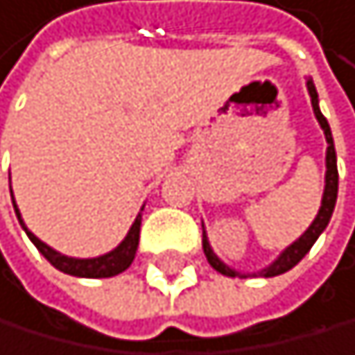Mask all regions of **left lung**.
<instances>
[{
    "instance_id": "8db88e82",
    "label": "left lung",
    "mask_w": 355,
    "mask_h": 355,
    "mask_svg": "<svg viewBox=\"0 0 355 355\" xmlns=\"http://www.w3.org/2000/svg\"><path fill=\"white\" fill-rule=\"evenodd\" d=\"M306 88H308V94H311V104H313V113L317 117V122H320L322 131H324V138H327V174H324V195H322V206L317 210L313 224L308 226V229L299 236L295 242H292L290 247H286L281 251L279 256H276V261L270 263L267 267H263L261 272H256L254 276H265V279H270V276H279L283 272L292 270L302 258L311 251V247L315 245V240L322 236V231L327 229L329 222H331V215H333V208H336V199H338V158H336V145H333V135H331V126L327 122V117L322 115L320 110V97H317V90H315V83L313 79H306ZM204 254L208 258V263L213 265V270H217L224 276H240V279H247L249 274H242L238 270H233L229 267L224 261L217 258V254L210 247V242L206 238V231H204Z\"/></svg>"
}]
</instances>
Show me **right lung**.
<instances>
[{"instance_id": "obj_1", "label": "right lung", "mask_w": 355, "mask_h": 355, "mask_svg": "<svg viewBox=\"0 0 355 355\" xmlns=\"http://www.w3.org/2000/svg\"><path fill=\"white\" fill-rule=\"evenodd\" d=\"M10 192H13V190H10ZM13 208H15V215H17L19 224H22L24 233L28 236V240L38 247L40 254L47 258V261L56 267V270L65 272L69 276H81V279H108V276H117V274H122L124 270H129V265L133 263V258H135V251H138L142 213H138V217H135V222L131 224L126 238L119 242L115 249H110L108 254H101V256H94V258H72V256L60 254V251H56V249H51L49 245H44L38 236H33V233L26 229L22 215H19V208L15 204V197H13Z\"/></svg>"}]
</instances>
